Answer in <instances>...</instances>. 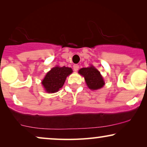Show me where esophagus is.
Masks as SVG:
<instances>
[{
    "label": "esophagus",
    "instance_id": "obj_1",
    "mask_svg": "<svg viewBox=\"0 0 147 147\" xmlns=\"http://www.w3.org/2000/svg\"><path fill=\"white\" fill-rule=\"evenodd\" d=\"M73 67H74V71H77L79 69V65H77V64H75V65L73 66Z\"/></svg>",
    "mask_w": 147,
    "mask_h": 147
}]
</instances>
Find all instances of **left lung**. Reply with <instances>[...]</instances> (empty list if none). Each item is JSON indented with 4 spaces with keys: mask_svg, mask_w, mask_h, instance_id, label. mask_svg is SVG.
Listing matches in <instances>:
<instances>
[{
    "mask_svg": "<svg viewBox=\"0 0 147 147\" xmlns=\"http://www.w3.org/2000/svg\"><path fill=\"white\" fill-rule=\"evenodd\" d=\"M78 73L84 77L86 83L90 90L100 89L105 84L100 72L93 65L82 68L79 70Z\"/></svg>",
    "mask_w": 147,
    "mask_h": 147,
    "instance_id": "1",
    "label": "left lung"
}]
</instances>
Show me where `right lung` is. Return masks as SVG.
<instances>
[{"instance_id":"1","label":"right lung","mask_w":147,"mask_h":147,"mask_svg":"<svg viewBox=\"0 0 147 147\" xmlns=\"http://www.w3.org/2000/svg\"><path fill=\"white\" fill-rule=\"evenodd\" d=\"M72 72V69L70 67L56 66L47 72L41 82L42 85L48 93H55L62 88L66 78Z\"/></svg>"}]
</instances>
